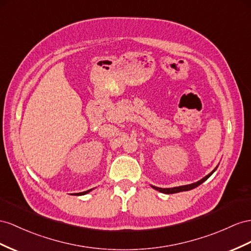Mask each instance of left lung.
Listing matches in <instances>:
<instances>
[{"mask_svg":"<svg viewBox=\"0 0 251 251\" xmlns=\"http://www.w3.org/2000/svg\"><path fill=\"white\" fill-rule=\"evenodd\" d=\"M217 169V166L216 168L212 171L210 174H208L207 176L205 177H203L202 179H201V180L199 181H197V182H194V183H191V184H187V185H181V187H175V188H169V189H162V188H158V187H153V185H151V187L155 189V190H157V191H159V192H161V193H164V194H174V193H179V192H183V191H190V190H193V189H195V188H197L198 185H201L202 182H204L205 180H207V179L213 174V173L215 172V170Z\"/></svg>","mask_w":251,"mask_h":251,"instance_id":"obj_1","label":"left lung"}]
</instances>
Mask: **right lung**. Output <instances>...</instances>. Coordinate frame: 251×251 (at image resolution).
<instances>
[{"label":"right lung","mask_w":251,"mask_h":251,"mask_svg":"<svg viewBox=\"0 0 251 251\" xmlns=\"http://www.w3.org/2000/svg\"><path fill=\"white\" fill-rule=\"evenodd\" d=\"M90 191H92V189L91 190H88V191H86V192H81V193H77V195H85V194H87V193H89Z\"/></svg>","instance_id":"1"}]
</instances>
